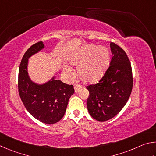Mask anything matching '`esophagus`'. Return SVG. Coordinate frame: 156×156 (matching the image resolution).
Wrapping results in <instances>:
<instances>
[{"label":"esophagus","mask_w":156,"mask_h":156,"mask_svg":"<svg viewBox=\"0 0 156 156\" xmlns=\"http://www.w3.org/2000/svg\"><path fill=\"white\" fill-rule=\"evenodd\" d=\"M82 88H83V86L80 85V84H77V85H75V87H74V88H75V92H78Z\"/></svg>","instance_id":"esophagus-1"}]
</instances>
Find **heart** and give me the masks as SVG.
<instances>
[{
  "label": "heart",
  "mask_w": 156,
  "mask_h": 156,
  "mask_svg": "<svg viewBox=\"0 0 156 156\" xmlns=\"http://www.w3.org/2000/svg\"><path fill=\"white\" fill-rule=\"evenodd\" d=\"M110 62V53L103 46L88 45L73 55L71 63L78 65V74L81 80L87 83L99 81L105 72ZM68 70L70 68H68Z\"/></svg>",
  "instance_id": "1"
}]
</instances>
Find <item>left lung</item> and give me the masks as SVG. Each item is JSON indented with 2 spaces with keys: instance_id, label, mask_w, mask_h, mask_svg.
I'll return each mask as SVG.
<instances>
[{
  "instance_id": "8db88e82",
  "label": "left lung",
  "mask_w": 156,
  "mask_h": 156,
  "mask_svg": "<svg viewBox=\"0 0 156 156\" xmlns=\"http://www.w3.org/2000/svg\"><path fill=\"white\" fill-rule=\"evenodd\" d=\"M113 56L110 66L95 84L87 86V108L92 118L106 121L119 114L126 104L133 87L132 66L122 48L110 42Z\"/></svg>"
}]
</instances>
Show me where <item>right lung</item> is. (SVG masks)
<instances>
[{
	"label": "right lung",
	"instance_id": "1",
	"mask_svg": "<svg viewBox=\"0 0 156 156\" xmlns=\"http://www.w3.org/2000/svg\"><path fill=\"white\" fill-rule=\"evenodd\" d=\"M37 42L27 50L22 59L18 72V92L27 110L40 122L54 124L64 116L71 95L75 92L73 85H68L54 77L43 85L31 81L27 73L28 58L44 48Z\"/></svg>",
	"mask_w": 156,
	"mask_h": 156
}]
</instances>
